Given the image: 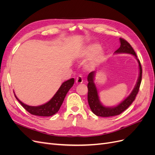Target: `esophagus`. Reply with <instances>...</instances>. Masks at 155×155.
<instances>
[{"instance_id": "obj_1", "label": "esophagus", "mask_w": 155, "mask_h": 155, "mask_svg": "<svg viewBox=\"0 0 155 155\" xmlns=\"http://www.w3.org/2000/svg\"><path fill=\"white\" fill-rule=\"evenodd\" d=\"M76 83H78V84H81V83H83V81L82 76H80V75H79V76H78L76 78Z\"/></svg>"}]
</instances>
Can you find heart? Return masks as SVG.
Instances as JSON below:
<instances>
[{"label":"heart","mask_w":155,"mask_h":155,"mask_svg":"<svg viewBox=\"0 0 155 155\" xmlns=\"http://www.w3.org/2000/svg\"><path fill=\"white\" fill-rule=\"evenodd\" d=\"M82 59L89 58L85 64L87 69H92L99 65L105 58V50L97 43L89 44L82 48L79 54Z\"/></svg>","instance_id":"heart-1"}]
</instances>
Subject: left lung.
<instances>
[{
    "label": "left lung",
    "instance_id": "1",
    "mask_svg": "<svg viewBox=\"0 0 155 155\" xmlns=\"http://www.w3.org/2000/svg\"><path fill=\"white\" fill-rule=\"evenodd\" d=\"M120 47L116 50L115 54H121L125 53L133 55L134 57L137 58L138 63L139 64V77L137 83V85L135 87L130 94V95L127 97L125 99L121 101L119 105H118L114 107H107L103 105L99 99V96H98V92L97 91L96 87L94 83V76L95 71L91 72L88 75L87 80H88V105L92 112L97 116L101 117H110L114 116L116 115H119L121 113L125 110L127 108L132 104V103L134 101L136 96L138 92L139 88L140 87V84L142 81V69L141 64H140V61L137 59V55L136 54L134 49L132 46L128 43L126 40L123 38H120Z\"/></svg>",
    "mask_w": 155,
    "mask_h": 155
}]
</instances>
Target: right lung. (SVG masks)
<instances>
[{"instance_id": "right-lung-1", "label": "right lung", "mask_w": 155, "mask_h": 155, "mask_svg": "<svg viewBox=\"0 0 155 155\" xmlns=\"http://www.w3.org/2000/svg\"><path fill=\"white\" fill-rule=\"evenodd\" d=\"M74 83V79L72 78L64 81L61 85L59 90L55 94L53 97L45 104L40 106H29L23 104L18 99L15 94L16 99L25 109L30 114L39 116H50L57 113L61 106L67 92Z\"/></svg>"}]
</instances>
